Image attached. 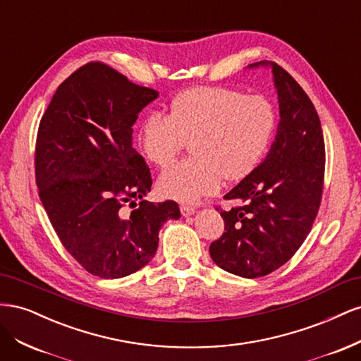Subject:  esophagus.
I'll list each match as a JSON object with an SVG mask.
<instances>
[{"label": "esophagus", "instance_id": "34e87169", "mask_svg": "<svg viewBox=\"0 0 361 361\" xmlns=\"http://www.w3.org/2000/svg\"><path fill=\"white\" fill-rule=\"evenodd\" d=\"M194 212H195V209H194L192 206H187V204H182L180 206V214L183 216H191V215H194Z\"/></svg>", "mask_w": 361, "mask_h": 361}]
</instances>
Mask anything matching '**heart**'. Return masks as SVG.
Segmentation results:
<instances>
[{
    "label": "heart",
    "instance_id": "heart-1",
    "mask_svg": "<svg viewBox=\"0 0 361 361\" xmlns=\"http://www.w3.org/2000/svg\"><path fill=\"white\" fill-rule=\"evenodd\" d=\"M277 126L271 101L224 87H195L178 94L167 116L141 120L138 145L158 167H167L190 143L192 157L164 171L158 190L182 203L215 192L221 179L238 180L253 171L269 147Z\"/></svg>",
    "mask_w": 361,
    "mask_h": 361
}]
</instances>
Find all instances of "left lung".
<instances>
[{"mask_svg":"<svg viewBox=\"0 0 361 361\" xmlns=\"http://www.w3.org/2000/svg\"><path fill=\"white\" fill-rule=\"evenodd\" d=\"M271 66L280 122L267 158L228 191L241 206L221 211L224 233L209 247L221 269L245 279L271 274L297 253L312 231L322 199L325 146L318 113L301 85ZM218 209V207H216Z\"/></svg>","mask_w":361,"mask_h":361,"instance_id":"obj_1","label":"left lung"}]
</instances>
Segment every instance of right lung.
Returning <instances> with one entry per match:
<instances>
[{"instance_id":"obj_1","label":"right lung","mask_w":361,"mask_h":361,"mask_svg":"<svg viewBox=\"0 0 361 361\" xmlns=\"http://www.w3.org/2000/svg\"><path fill=\"white\" fill-rule=\"evenodd\" d=\"M157 97V90L92 61L59 85L42 116L39 197L64 248L96 277L120 279L147 265L161 226L180 216L176 202L143 200L152 178L133 147V125ZM126 204L136 207L129 217Z\"/></svg>"}]
</instances>
